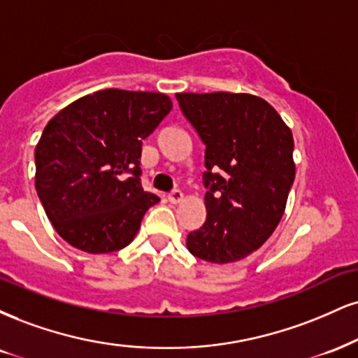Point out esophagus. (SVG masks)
<instances>
[{"label": "esophagus", "mask_w": 358, "mask_h": 358, "mask_svg": "<svg viewBox=\"0 0 358 358\" xmlns=\"http://www.w3.org/2000/svg\"><path fill=\"white\" fill-rule=\"evenodd\" d=\"M168 200H170V203H180V201L183 200V193L180 192V190H173L170 193V195H168Z\"/></svg>", "instance_id": "1"}]
</instances>
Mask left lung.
Instances as JSON below:
<instances>
[{
  "label": "left lung",
  "instance_id": "1",
  "mask_svg": "<svg viewBox=\"0 0 358 358\" xmlns=\"http://www.w3.org/2000/svg\"><path fill=\"white\" fill-rule=\"evenodd\" d=\"M205 148L206 220L187 236L192 255L231 264L260 248L282 220L295 180L294 136L250 93H176Z\"/></svg>",
  "mask_w": 358,
  "mask_h": 358
}]
</instances>
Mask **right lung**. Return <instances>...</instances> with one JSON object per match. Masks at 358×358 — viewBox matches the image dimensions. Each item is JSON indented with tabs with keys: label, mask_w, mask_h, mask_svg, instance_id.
Segmentation results:
<instances>
[{
	"label": "right lung",
	"mask_w": 358,
	"mask_h": 358,
	"mask_svg": "<svg viewBox=\"0 0 358 358\" xmlns=\"http://www.w3.org/2000/svg\"><path fill=\"white\" fill-rule=\"evenodd\" d=\"M165 93L108 88L56 113L34 150V187L64 242L86 253L130 245L160 198L140 182L141 141L171 110Z\"/></svg>",
	"instance_id": "1"
}]
</instances>
